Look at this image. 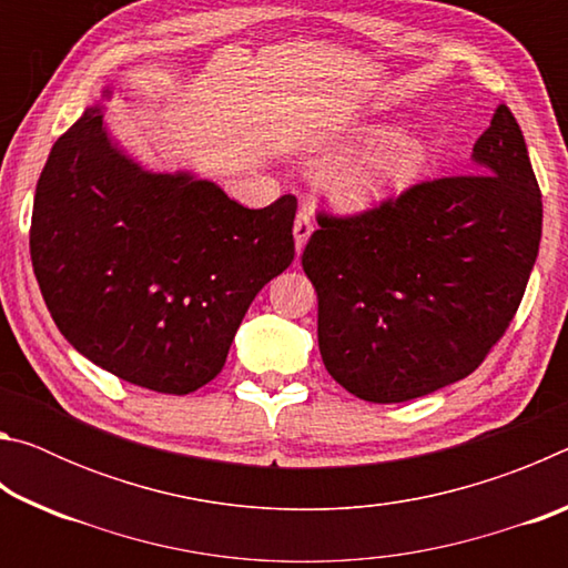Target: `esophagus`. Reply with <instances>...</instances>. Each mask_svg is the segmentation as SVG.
Here are the masks:
<instances>
[{"mask_svg":"<svg viewBox=\"0 0 568 568\" xmlns=\"http://www.w3.org/2000/svg\"><path fill=\"white\" fill-rule=\"evenodd\" d=\"M311 233H313V213H311V207H303L301 213H297L295 225H293L297 255L303 253V247H305V243H307V237H311Z\"/></svg>","mask_w":568,"mask_h":568,"instance_id":"obj_1","label":"esophagus"}]
</instances>
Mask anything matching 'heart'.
Instances as JSON below:
<instances>
[{
	"mask_svg": "<svg viewBox=\"0 0 568 568\" xmlns=\"http://www.w3.org/2000/svg\"><path fill=\"white\" fill-rule=\"evenodd\" d=\"M353 142H368L355 155L335 162L328 185L341 205L368 210L408 190L428 168L426 140L410 132H388L386 124H358Z\"/></svg>",
	"mask_w": 568,
	"mask_h": 568,
	"instance_id": "heart-1",
	"label": "heart"
}]
</instances>
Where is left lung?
Returning a JSON list of instances; mask_svg holds the SVG:
<instances>
[{"label": "left lung", "mask_w": 568, "mask_h": 568, "mask_svg": "<svg viewBox=\"0 0 568 568\" xmlns=\"http://www.w3.org/2000/svg\"><path fill=\"white\" fill-rule=\"evenodd\" d=\"M470 160L361 215L318 213L303 271L323 363L353 396L403 403L470 376L521 305L544 207L506 104Z\"/></svg>", "instance_id": "obj_1"}]
</instances>
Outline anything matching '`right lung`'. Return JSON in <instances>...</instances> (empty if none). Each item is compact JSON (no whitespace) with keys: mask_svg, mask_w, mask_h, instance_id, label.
Returning a JSON list of instances; mask_svg holds the SVG:
<instances>
[{"mask_svg":"<svg viewBox=\"0 0 568 568\" xmlns=\"http://www.w3.org/2000/svg\"><path fill=\"white\" fill-rule=\"evenodd\" d=\"M102 118L84 110L37 182V283L84 358L185 396L223 371L250 303L293 263L297 200L250 210L192 172L142 170Z\"/></svg>","mask_w":568,"mask_h":568,"instance_id":"1","label":"right lung"}]
</instances>
